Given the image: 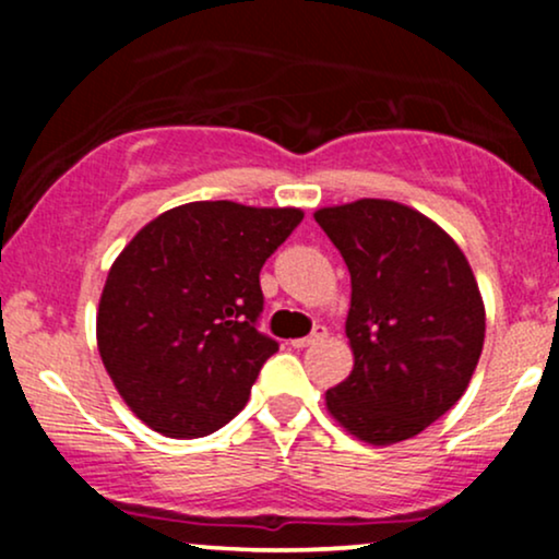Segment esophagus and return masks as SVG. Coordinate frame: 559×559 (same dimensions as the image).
Segmentation results:
<instances>
[{"label":"esophagus","mask_w":559,"mask_h":559,"mask_svg":"<svg viewBox=\"0 0 559 559\" xmlns=\"http://www.w3.org/2000/svg\"><path fill=\"white\" fill-rule=\"evenodd\" d=\"M325 336H329V331H325V325H316V329H312L310 336H305V338H294L292 346H294V349H305V346H312V344L323 342Z\"/></svg>","instance_id":"34e87169"}]
</instances>
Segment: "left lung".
Segmentation results:
<instances>
[{
    "label": "left lung",
    "mask_w": 559,
    "mask_h": 559,
    "mask_svg": "<svg viewBox=\"0 0 559 559\" xmlns=\"http://www.w3.org/2000/svg\"><path fill=\"white\" fill-rule=\"evenodd\" d=\"M316 221L352 278L355 368L325 404L368 444L413 439L463 396L484 349L471 265L433 221L389 199L323 207Z\"/></svg>",
    "instance_id": "1"
}]
</instances>
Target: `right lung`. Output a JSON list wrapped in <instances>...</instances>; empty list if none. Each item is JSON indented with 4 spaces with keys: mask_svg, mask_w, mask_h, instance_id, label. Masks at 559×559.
Listing matches in <instances>:
<instances>
[{
    "mask_svg": "<svg viewBox=\"0 0 559 559\" xmlns=\"http://www.w3.org/2000/svg\"><path fill=\"white\" fill-rule=\"evenodd\" d=\"M294 207L191 202L133 236L107 275L96 344L128 407L170 439L223 428L278 352L260 271L301 223Z\"/></svg>",
    "mask_w": 559,
    "mask_h": 559,
    "instance_id": "1",
    "label": "right lung"
}]
</instances>
